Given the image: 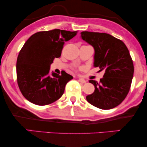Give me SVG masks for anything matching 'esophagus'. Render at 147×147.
I'll return each mask as SVG.
<instances>
[{"instance_id": "obj_1", "label": "esophagus", "mask_w": 147, "mask_h": 147, "mask_svg": "<svg viewBox=\"0 0 147 147\" xmlns=\"http://www.w3.org/2000/svg\"><path fill=\"white\" fill-rule=\"evenodd\" d=\"M78 81H79L80 83H82V84H85L86 82V80L84 79H82V78H80V79L78 80Z\"/></svg>"}]
</instances>
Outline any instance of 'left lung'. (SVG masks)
<instances>
[{"instance_id":"8db88e82","label":"left lung","mask_w":147,"mask_h":147,"mask_svg":"<svg viewBox=\"0 0 147 147\" xmlns=\"http://www.w3.org/2000/svg\"><path fill=\"white\" fill-rule=\"evenodd\" d=\"M81 38L94 47V66L105 73L100 82L89 80L95 90L86 100L100 109L119 105L127 96L134 74L129 51L121 40L105 33L82 31Z\"/></svg>"}]
</instances>
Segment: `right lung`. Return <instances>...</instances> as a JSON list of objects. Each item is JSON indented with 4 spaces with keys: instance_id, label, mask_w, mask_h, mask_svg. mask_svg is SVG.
<instances>
[{
    "instance_id": "right-lung-1",
    "label": "right lung",
    "mask_w": 147,
    "mask_h": 147,
    "mask_svg": "<svg viewBox=\"0 0 147 147\" xmlns=\"http://www.w3.org/2000/svg\"><path fill=\"white\" fill-rule=\"evenodd\" d=\"M77 31L53 29L37 32L30 37L19 52L17 77L24 97L36 105L51 104L63 95L66 84L73 77L50 71L55 58L61 56L63 44L75 37Z\"/></svg>"
}]
</instances>
